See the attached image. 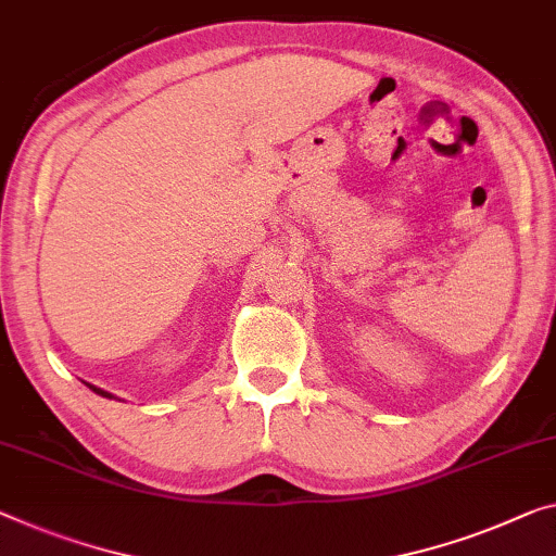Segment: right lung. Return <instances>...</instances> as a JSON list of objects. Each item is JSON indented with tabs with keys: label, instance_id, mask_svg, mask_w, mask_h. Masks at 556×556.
I'll return each instance as SVG.
<instances>
[{
	"label": "right lung",
	"instance_id": "obj_1",
	"mask_svg": "<svg viewBox=\"0 0 556 556\" xmlns=\"http://www.w3.org/2000/svg\"><path fill=\"white\" fill-rule=\"evenodd\" d=\"M87 386H89V382H87ZM93 392H97V395H101V397H114V395H111V392H106V390H101V388H97V386H89Z\"/></svg>",
	"mask_w": 556,
	"mask_h": 556
}]
</instances>
